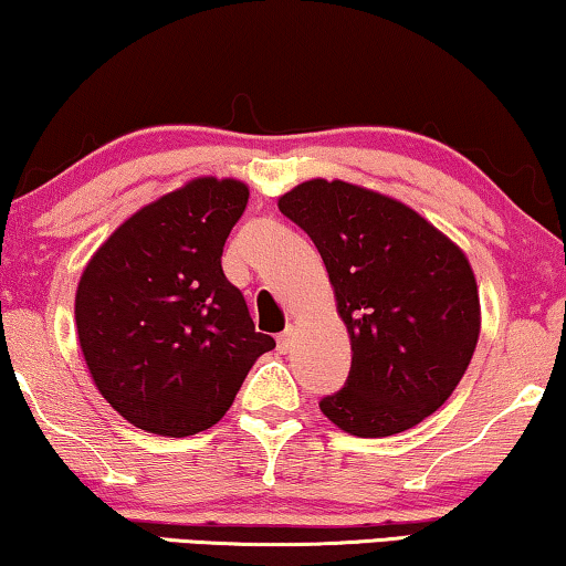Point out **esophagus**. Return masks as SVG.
<instances>
[{"instance_id": "esophagus-1", "label": "esophagus", "mask_w": 566, "mask_h": 566, "mask_svg": "<svg viewBox=\"0 0 566 566\" xmlns=\"http://www.w3.org/2000/svg\"><path fill=\"white\" fill-rule=\"evenodd\" d=\"M293 337H296V329H293V326L289 324V326H285V329L281 332V337H277V347H281V349L285 352V349H289L291 344H293Z\"/></svg>"}]
</instances>
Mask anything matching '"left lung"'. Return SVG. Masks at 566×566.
Segmentation results:
<instances>
[{
    "label": "left lung",
    "instance_id": "left-lung-1",
    "mask_svg": "<svg viewBox=\"0 0 566 566\" xmlns=\"http://www.w3.org/2000/svg\"><path fill=\"white\" fill-rule=\"evenodd\" d=\"M322 255L347 324L352 367L322 413L352 437H392L452 396L480 337L470 260L411 207L344 181L277 199Z\"/></svg>",
    "mask_w": 566,
    "mask_h": 566
}]
</instances>
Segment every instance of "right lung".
Returning a JSON list of instances; mask_svg holds the SVG:
<instances>
[{"instance_id": "add662e5", "label": "right lung", "mask_w": 566, "mask_h": 566, "mask_svg": "<svg viewBox=\"0 0 566 566\" xmlns=\"http://www.w3.org/2000/svg\"><path fill=\"white\" fill-rule=\"evenodd\" d=\"M234 178H193L135 211L88 260L76 291L86 367L114 411L160 437L207 431L275 339L255 332L222 270L248 207Z\"/></svg>"}]
</instances>
